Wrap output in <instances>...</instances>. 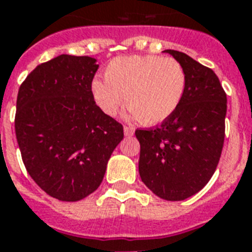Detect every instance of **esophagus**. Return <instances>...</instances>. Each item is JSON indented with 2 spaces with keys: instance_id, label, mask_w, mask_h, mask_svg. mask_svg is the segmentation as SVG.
Returning <instances> with one entry per match:
<instances>
[{
  "instance_id": "34e87169",
  "label": "esophagus",
  "mask_w": 252,
  "mask_h": 252,
  "mask_svg": "<svg viewBox=\"0 0 252 252\" xmlns=\"http://www.w3.org/2000/svg\"><path fill=\"white\" fill-rule=\"evenodd\" d=\"M124 134H126V137H129V136H133L134 129H133V128H129V126H124Z\"/></svg>"
}]
</instances>
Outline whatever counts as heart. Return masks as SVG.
<instances>
[{
    "label": "heart",
    "instance_id": "obj_1",
    "mask_svg": "<svg viewBox=\"0 0 252 252\" xmlns=\"http://www.w3.org/2000/svg\"><path fill=\"white\" fill-rule=\"evenodd\" d=\"M186 89V74L174 59L161 56L118 57L106 68V80L95 78L91 94L108 116H116L124 103L126 119L146 126L166 122L179 107Z\"/></svg>",
    "mask_w": 252,
    "mask_h": 252
}]
</instances>
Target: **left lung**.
<instances>
[{
  "mask_svg": "<svg viewBox=\"0 0 252 252\" xmlns=\"http://www.w3.org/2000/svg\"><path fill=\"white\" fill-rule=\"evenodd\" d=\"M184 70L179 107L157 128L137 129L138 172L154 195L180 201L203 189L219 165L225 138L226 94L219 77L179 51L166 49Z\"/></svg>",
  "mask_w": 252,
  "mask_h": 252,
  "instance_id": "left-lung-1",
  "label": "left lung"
}]
</instances>
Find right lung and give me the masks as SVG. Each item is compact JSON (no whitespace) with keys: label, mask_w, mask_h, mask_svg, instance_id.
I'll use <instances>...</instances> for the list:
<instances>
[{"label":"right lung","mask_w":252,"mask_h":252,"mask_svg":"<svg viewBox=\"0 0 252 252\" xmlns=\"http://www.w3.org/2000/svg\"><path fill=\"white\" fill-rule=\"evenodd\" d=\"M99 65L89 56L60 55L37 65L19 87L15 134L30 176L49 196L78 201L100 186L124 137L91 94Z\"/></svg>","instance_id":"1"}]
</instances>
